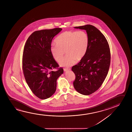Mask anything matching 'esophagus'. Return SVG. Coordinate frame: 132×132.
I'll use <instances>...</instances> for the list:
<instances>
[{
	"instance_id": "esophagus-1",
	"label": "esophagus",
	"mask_w": 132,
	"mask_h": 132,
	"mask_svg": "<svg viewBox=\"0 0 132 132\" xmlns=\"http://www.w3.org/2000/svg\"><path fill=\"white\" fill-rule=\"evenodd\" d=\"M69 70H70V69H65V68L63 69V70L64 71H67Z\"/></svg>"
}]
</instances>
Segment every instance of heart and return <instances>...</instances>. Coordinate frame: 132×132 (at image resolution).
Returning <instances> with one entry per match:
<instances>
[{"instance_id":"b5f03b06","label":"heart","mask_w":132,"mask_h":132,"mask_svg":"<svg viewBox=\"0 0 132 132\" xmlns=\"http://www.w3.org/2000/svg\"><path fill=\"white\" fill-rule=\"evenodd\" d=\"M89 42L88 35L85 31H66L56 38V44L51 46V53L55 60L59 62L63 58L65 51L67 55L60 64L70 67L85 57Z\"/></svg>"}]
</instances>
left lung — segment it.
Segmentation results:
<instances>
[{
	"mask_svg": "<svg viewBox=\"0 0 132 132\" xmlns=\"http://www.w3.org/2000/svg\"><path fill=\"white\" fill-rule=\"evenodd\" d=\"M75 28L85 30L90 42L85 57L72 68L75 75L73 84L78 92L89 95L101 87L106 77L110 66V48L104 35L93 26Z\"/></svg>",
	"mask_w": 132,
	"mask_h": 132,
	"instance_id": "left-lung-1",
	"label": "left lung"
}]
</instances>
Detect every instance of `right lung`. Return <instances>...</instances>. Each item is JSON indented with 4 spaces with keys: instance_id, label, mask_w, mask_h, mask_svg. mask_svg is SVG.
<instances>
[{
    "instance_id": "add662e5",
    "label": "right lung",
    "mask_w": 132,
    "mask_h": 132,
    "mask_svg": "<svg viewBox=\"0 0 132 132\" xmlns=\"http://www.w3.org/2000/svg\"><path fill=\"white\" fill-rule=\"evenodd\" d=\"M62 29L35 31L24 47L22 68L26 81L33 93L40 99L50 97L56 89V81L63 72L51 52L53 38ZM54 69L57 71H54Z\"/></svg>"
}]
</instances>
